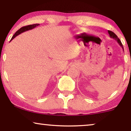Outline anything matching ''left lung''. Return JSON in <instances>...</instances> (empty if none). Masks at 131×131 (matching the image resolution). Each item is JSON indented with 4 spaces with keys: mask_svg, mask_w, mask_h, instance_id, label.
Returning a JSON list of instances; mask_svg holds the SVG:
<instances>
[{
    "mask_svg": "<svg viewBox=\"0 0 131 131\" xmlns=\"http://www.w3.org/2000/svg\"><path fill=\"white\" fill-rule=\"evenodd\" d=\"M108 33L109 34V36H110V37H111V38L112 39H114V40H116V41H117V42L119 44V45L121 46L122 48V49H123V45L121 41L120 40V39L118 38V37L116 36V35L114 33H113V32L112 31H110V30H108ZM124 51V50H123Z\"/></svg>",
    "mask_w": 131,
    "mask_h": 131,
    "instance_id": "1",
    "label": "left lung"
}]
</instances>
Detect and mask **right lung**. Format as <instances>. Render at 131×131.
<instances>
[{"label": "right lung", "instance_id": "1", "mask_svg": "<svg viewBox=\"0 0 131 131\" xmlns=\"http://www.w3.org/2000/svg\"><path fill=\"white\" fill-rule=\"evenodd\" d=\"M39 24H32V25H28V26H24V27H21V28H19V29L18 30V31H16V33L14 34V35L12 36V39H10V41H11L12 39H14V38L16 36H17L18 35H20L21 33H23V32L24 31H28V30H31V29H33L34 28L36 27L37 26H39Z\"/></svg>", "mask_w": 131, "mask_h": 131}]
</instances>
